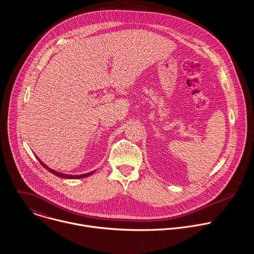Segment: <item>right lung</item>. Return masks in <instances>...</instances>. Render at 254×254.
Instances as JSON below:
<instances>
[{
	"instance_id": "obj_1",
	"label": "right lung",
	"mask_w": 254,
	"mask_h": 254,
	"mask_svg": "<svg viewBox=\"0 0 254 254\" xmlns=\"http://www.w3.org/2000/svg\"><path fill=\"white\" fill-rule=\"evenodd\" d=\"M37 159H38V161L40 162V164L47 170V171H49V172H51L52 174H54L55 176H58V177H61V178H65V179H80V178H84V177H88V176H90V175H92L93 173H94V171H92V172H89V173H86V174H82V175H67V174H62V173H59V172H57V171H54V170H52V169H50L49 167H47L43 162H41L40 161V159L37 157Z\"/></svg>"
}]
</instances>
